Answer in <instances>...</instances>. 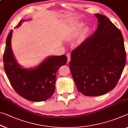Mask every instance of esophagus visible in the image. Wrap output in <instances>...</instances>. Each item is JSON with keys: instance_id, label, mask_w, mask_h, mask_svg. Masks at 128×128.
<instances>
[{"instance_id": "obj_1", "label": "esophagus", "mask_w": 128, "mask_h": 128, "mask_svg": "<svg viewBox=\"0 0 128 128\" xmlns=\"http://www.w3.org/2000/svg\"><path fill=\"white\" fill-rule=\"evenodd\" d=\"M67 56H68V62H69L70 60V53H68L67 54Z\"/></svg>"}]
</instances>
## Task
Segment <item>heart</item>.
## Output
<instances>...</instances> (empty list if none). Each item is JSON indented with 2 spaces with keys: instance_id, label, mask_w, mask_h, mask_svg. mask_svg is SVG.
I'll return each mask as SVG.
<instances>
[{
  "instance_id": "1",
  "label": "heart",
  "mask_w": 128,
  "mask_h": 128,
  "mask_svg": "<svg viewBox=\"0 0 128 128\" xmlns=\"http://www.w3.org/2000/svg\"><path fill=\"white\" fill-rule=\"evenodd\" d=\"M84 24L82 23L72 26L68 29L65 35V39L67 40H70L76 38L80 34V39H84L89 32L88 27L84 28Z\"/></svg>"
}]
</instances>
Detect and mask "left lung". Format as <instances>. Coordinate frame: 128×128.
I'll return each instance as SVG.
<instances>
[{
    "instance_id": "obj_1",
    "label": "left lung",
    "mask_w": 128,
    "mask_h": 128,
    "mask_svg": "<svg viewBox=\"0 0 128 128\" xmlns=\"http://www.w3.org/2000/svg\"><path fill=\"white\" fill-rule=\"evenodd\" d=\"M94 15L98 19L97 29L72 51L69 62L78 92L92 97L116 87L126 59L121 31L105 15Z\"/></svg>"
}]
</instances>
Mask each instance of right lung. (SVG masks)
Masks as SVG:
<instances>
[{
	"instance_id": "obj_1",
	"label": "right lung",
	"mask_w": 128,
	"mask_h": 128,
	"mask_svg": "<svg viewBox=\"0 0 128 128\" xmlns=\"http://www.w3.org/2000/svg\"><path fill=\"white\" fill-rule=\"evenodd\" d=\"M26 20H21L15 28ZM12 30L8 35L3 56L4 68L10 82L16 93L28 101L40 102L52 97L56 89V72L66 64L65 55L49 56L36 67L24 68L13 54L11 48Z\"/></svg>"
}]
</instances>
